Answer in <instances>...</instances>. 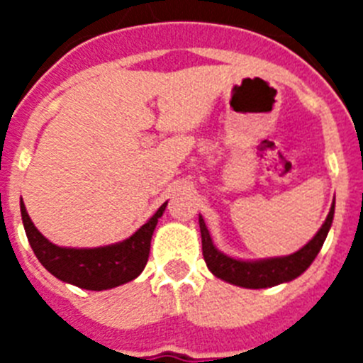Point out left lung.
<instances>
[{
  "label": "left lung",
  "mask_w": 363,
  "mask_h": 363,
  "mask_svg": "<svg viewBox=\"0 0 363 363\" xmlns=\"http://www.w3.org/2000/svg\"><path fill=\"white\" fill-rule=\"evenodd\" d=\"M333 214H335V205L327 214V220L323 221L322 229L316 233V236L307 245L301 247L300 251L291 256H284V258L262 259V262H240V259L221 255L213 245L209 230L205 227L203 218L200 216L201 249H203L205 264L214 277H218L220 280L240 285V287H247V289H264V287L291 281L300 277L320 252L327 238V233L331 229Z\"/></svg>",
  "instance_id": "8db88e82"
}]
</instances>
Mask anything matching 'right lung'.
Instances as JSON below:
<instances>
[{
	"instance_id": "right-lung-1",
	"label": "right lung",
	"mask_w": 363,
	"mask_h": 363,
	"mask_svg": "<svg viewBox=\"0 0 363 363\" xmlns=\"http://www.w3.org/2000/svg\"><path fill=\"white\" fill-rule=\"evenodd\" d=\"M163 203L156 214L125 242L98 249H67L45 238L28 218L21 201V218L32 251L50 274L76 287L104 291L134 280L145 269L150 251V238L158 218L165 211Z\"/></svg>"
}]
</instances>
